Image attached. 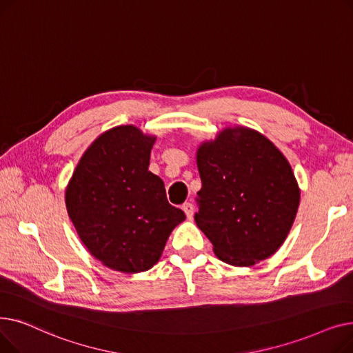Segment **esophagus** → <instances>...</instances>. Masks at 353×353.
<instances>
[{
  "label": "esophagus",
  "instance_id": "obj_1",
  "mask_svg": "<svg viewBox=\"0 0 353 353\" xmlns=\"http://www.w3.org/2000/svg\"><path fill=\"white\" fill-rule=\"evenodd\" d=\"M182 211L185 212V215H187L188 220H191V218L194 216V205H192L191 203H185V204H182Z\"/></svg>",
  "mask_w": 353,
  "mask_h": 353
}]
</instances>
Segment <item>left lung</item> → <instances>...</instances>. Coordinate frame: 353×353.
<instances>
[{"label":"left lung","mask_w":353,"mask_h":353,"mask_svg":"<svg viewBox=\"0 0 353 353\" xmlns=\"http://www.w3.org/2000/svg\"><path fill=\"white\" fill-rule=\"evenodd\" d=\"M195 223L221 261L250 267L286 240L300 204L289 161L263 133L227 126L196 149Z\"/></svg>","instance_id":"8db88e82"}]
</instances>
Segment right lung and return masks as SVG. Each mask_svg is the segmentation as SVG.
Masks as SVG:
<instances>
[{"instance_id":"obj_1","label":"right lung","mask_w":353,"mask_h":353,"mask_svg":"<svg viewBox=\"0 0 353 353\" xmlns=\"http://www.w3.org/2000/svg\"><path fill=\"white\" fill-rule=\"evenodd\" d=\"M157 137L114 126L85 150L65 188V207L81 243L112 270L135 274L161 259L185 220L168 203L163 181L148 171Z\"/></svg>"}]
</instances>
